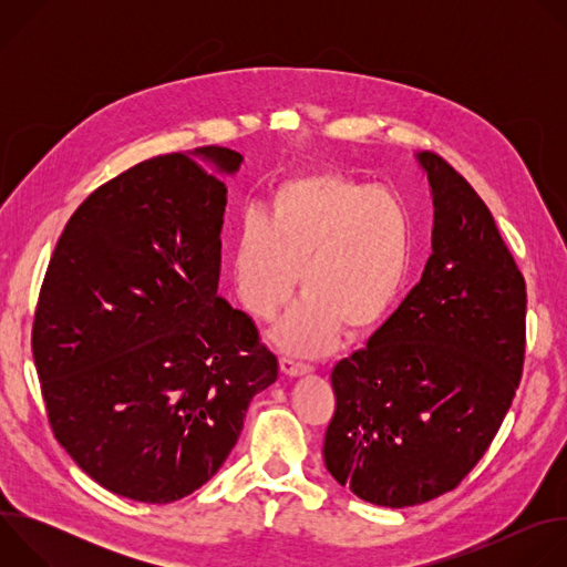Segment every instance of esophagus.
<instances>
[{
    "label": "esophagus",
    "instance_id": "obj_1",
    "mask_svg": "<svg viewBox=\"0 0 567 567\" xmlns=\"http://www.w3.org/2000/svg\"><path fill=\"white\" fill-rule=\"evenodd\" d=\"M280 370L287 377H302V374L311 372V365L305 361H298L296 357H280Z\"/></svg>",
    "mask_w": 567,
    "mask_h": 567
}]
</instances>
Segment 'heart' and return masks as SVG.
Listing matches in <instances>:
<instances>
[{
	"mask_svg": "<svg viewBox=\"0 0 567 567\" xmlns=\"http://www.w3.org/2000/svg\"><path fill=\"white\" fill-rule=\"evenodd\" d=\"M413 267L411 215L394 195L343 175L285 182L269 217L247 210L237 221L230 280L254 318H274L293 296L305 300L274 339L300 354L328 352L341 328L361 334L406 287Z\"/></svg>",
	"mask_w": 567,
	"mask_h": 567,
	"instance_id": "b5f03b06",
	"label": "heart"
}]
</instances>
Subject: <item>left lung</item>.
Listing matches in <instances>:
<instances>
[{"instance_id":"obj_1","label":"left lung","mask_w":567,"mask_h":567,"mask_svg":"<svg viewBox=\"0 0 567 567\" xmlns=\"http://www.w3.org/2000/svg\"><path fill=\"white\" fill-rule=\"evenodd\" d=\"M420 161L433 188V256L368 346L332 370L337 409L322 444L341 487L394 509L468 475L525 363V278L487 204L440 154Z\"/></svg>"}]
</instances>
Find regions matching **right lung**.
<instances>
[{
    "mask_svg": "<svg viewBox=\"0 0 567 567\" xmlns=\"http://www.w3.org/2000/svg\"><path fill=\"white\" fill-rule=\"evenodd\" d=\"M233 173L241 154L195 150ZM226 186L184 152L99 186L49 260L33 361L47 417L73 462L112 494L173 503L235 446L278 359L217 293Z\"/></svg>",
    "mask_w": 567,
    "mask_h": 567,
    "instance_id": "obj_1",
    "label": "right lung"
}]
</instances>
